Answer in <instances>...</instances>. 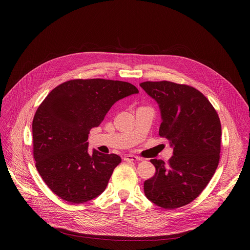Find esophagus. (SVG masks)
I'll use <instances>...</instances> for the list:
<instances>
[{
	"mask_svg": "<svg viewBox=\"0 0 250 250\" xmlns=\"http://www.w3.org/2000/svg\"><path fill=\"white\" fill-rule=\"evenodd\" d=\"M124 160H125V161H140L142 159L140 157L134 156L132 154H126L124 156Z\"/></svg>",
	"mask_w": 250,
	"mask_h": 250,
	"instance_id": "1",
	"label": "esophagus"
}]
</instances>
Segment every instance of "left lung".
Segmentation results:
<instances>
[{
	"instance_id": "1",
	"label": "left lung",
	"mask_w": 250,
	"mask_h": 250,
	"mask_svg": "<svg viewBox=\"0 0 250 250\" xmlns=\"http://www.w3.org/2000/svg\"><path fill=\"white\" fill-rule=\"evenodd\" d=\"M158 104L159 135L169 140L173 156L165 164L151 159L155 175L145 182L146 198L172 209L194 201L207 187L220 160L222 125L208 100L197 89L169 81L139 84Z\"/></svg>"
}]
</instances>
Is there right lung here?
Segmentation results:
<instances>
[{
	"instance_id": "right-lung-1",
	"label": "right lung",
	"mask_w": 250,
	"mask_h": 250,
	"mask_svg": "<svg viewBox=\"0 0 250 250\" xmlns=\"http://www.w3.org/2000/svg\"><path fill=\"white\" fill-rule=\"evenodd\" d=\"M137 93L127 82L75 79L47 95L32 121L33 157L54 194L81 204L104 191L122 159L96 149L89 153L90 129L100 125L116 102Z\"/></svg>"
}]
</instances>
